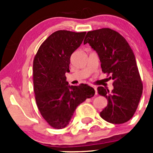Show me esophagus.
Here are the masks:
<instances>
[{
    "label": "esophagus",
    "mask_w": 153,
    "mask_h": 153,
    "mask_svg": "<svg viewBox=\"0 0 153 153\" xmlns=\"http://www.w3.org/2000/svg\"><path fill=\"white\" fill-rule=\"evenodd\" d=\"M93 88H94V89H95V95H97V93H98V92H97V87H96V86H93Z\"/></svg>",
    "instance_id": "34e87169"
}]
</instances>
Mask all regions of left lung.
Listing matches in <instances>:
<instances>
[{"instance_id": "obj_1", "label": "left lung", "mask_w": 153, "mask_h": 153, "mask_svg": "<svg viewBox=\"0 0 153 153\" xmlns=\"http://www.w3.org/2000/svg\"><path fill=\"white\" fill-rule=\"evenodd\" d=\"M87 43L98 53L102 72L113 80L112 92L97 89L108 101L100 115L109 123L124 124L135 114L143 92L135 55L124 37L109 28L88 32L84 44Z\"/></svg>"}]
</instances>
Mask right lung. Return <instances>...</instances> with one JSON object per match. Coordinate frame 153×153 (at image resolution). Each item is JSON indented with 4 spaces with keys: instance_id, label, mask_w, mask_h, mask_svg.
<instances>
[{
    "instance_id": "obj_1",
    "label": "right lung",
    "mask_w": 153,
    "mask_h": 153,
    "mask_svg": "<svg viewBox=\"0 0 153 153\" xmlns=\"http://www.w3.org/2000/svg\"><path fill=\"white\" fill-rule=\"evenodd\" d=\"M86 32L58 30L43 42L33 61L34 92L43 118L55 129L69 124L77 106L95 95L87 84L69 86L71 55L81 46Z\"/></svg>"
}]
</instances>
